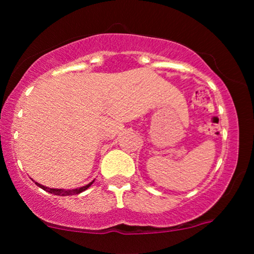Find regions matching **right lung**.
<instances>
[{
  "label": "right lung",
  "mask_w": 254,
  "mask_h": 254,
  "mask_svg": "<svg viewBox=\"0 0 254 254\" xmlns=\"http://www.w3.org/2000/svg\"><path fill=\"white\" fill-rule=\"evenodd\" d=\"M93 182H94V180H93ZM93 182H92V183H89L88 185L82 186V188H80V189H75V190H68V191L62 190V189H50V188H46V186L40 185V184H38V183H36V184H37L38 186H39L40 189H43V190L48 191L49 193H54V194H56V196H74V194L81 193V192H82V191L87 190V189H88L89 186L92 185Z\"/></svg>",
  "instance_id": "add662e5"
}]
</instances>
